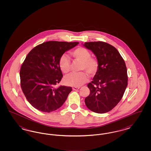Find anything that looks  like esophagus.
Returning a JSON list of instances; mask_svg holds the SVG:
<instances>
[{
  "mask_svg": "<svg viewBox=\"0 0 151 151\" xmlns=\"http://www.w3.org/2000/svg\"><path fill=\"white\" fill-rule=\"evenodd\" d=\"M79 87H73L72 88V89L73 90V91H77V90H78L79 89Z\"/></svg>",
  "mask_w": 151,
  "mask_h": 151,
  "instance_id": "esophagus-1",
  "label": "esophagus"
}]
</instances>
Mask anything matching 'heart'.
Returning a JSON list of instances; mask_svg holds the SVG:
<instances>
[{
  "instance_id": "obj_1",
  "label": "heart",
  "mask_w": 151,
  "mask_h": 151,
  "mask_svg": "<svg viewBox=\"0 0 151 151\" xmlns=\"http://www.w3.org/2000/svg\"><path fill=\"white\" fill-rule=\"evenodd\" d=\"M75 60L81 62V70L86 71L90 75H93L98 70L99 63L96 59L91 57L89 51L84 47H80L70 52ZM59 67L61 71L67 73L71 70V62L65 55H62L59 59ZM88 81V76L84 72L72 73L65 77L64 83L68 86H80Z\"/></svg>"
}]
</instances>
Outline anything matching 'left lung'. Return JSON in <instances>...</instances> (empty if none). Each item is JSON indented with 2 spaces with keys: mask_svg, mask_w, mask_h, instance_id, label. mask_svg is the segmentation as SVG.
<instances>
[{
  "mask_svg": "<svg viewBox=\"0 0 151 151\" xmlns=\"http://www.w3.org/2000/svg\"><path fill=\"white\" fill-rule=\"evenodd\" d=\"M83 45L93 52L99 63L93 80L88 84L90 94L85 99L86 105L95 113H107L122 99L127 86L125 62L116 49L109 43L89 42Z\"/></svg>",
  "mask_w": 151,
  "mask_h": 151,
  "instance_id": "obj_1",
  "label": "left lung"
}]
</instances>
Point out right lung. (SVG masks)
I'll return each mask as SVG.
<instances>
[{
	"label": "right lung",
	"instance_id": "1",
	"mask_svg": "<svg viewBox=\"0 0 151 151\" xmlns=\"http://www.w3.org/2000/svg\"><path fill=\"white\" fill-rule=\"evenodd\" d=\"M78 44L46 42L34 47L25 58L20 71L21 88L27 100L36 109L50 113L64 104L72 88L55 87L63 77L59 59L66 51Z\"/></svg>",
	"mask_w": 151,
	"mask_h": 151
}]
</instances>
